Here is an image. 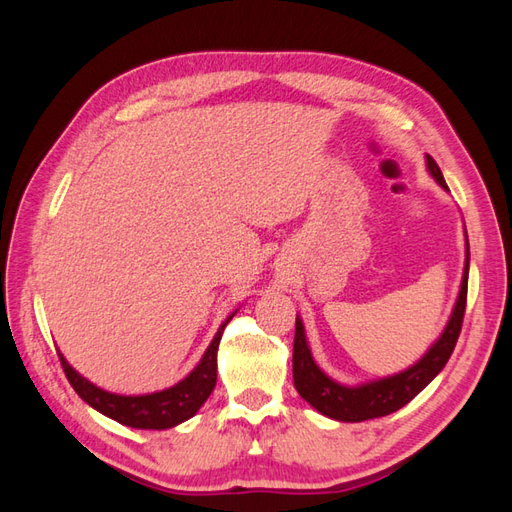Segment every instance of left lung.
Here are the masks:
<instances>
[{
    "instance_id": "left-lung-1",
    "label": "left lung",
    "mask_w": 512,
    "mask_h": 512,
    "mask_svg": "<svg viewBox=\"0 0 512 512\" xmlns=\"http://www.w3.org/2000/svg\"><path fill=\"white\" fill-rule=\"evenodd\" d=\"M427 168L431 177L436 179L442 188H446L442 170L431 156H427ZM468 269H470V245L466 237V267H463L459 297L444 333L438 337V342L425 352L421 361L414 363L406 371H401V374H395L389 378H380L359 386H344L331 380L316 365L312 352H309L303 322L297 316V329H294V348H292L294 389H297L307 404L316 408L320 414L344 423H361V421H369V418L386 416L399 408H404L408 401H412L433 378L440 374L446 361L451 359L461 333L463 314H466Z\"/></svg>"
}]
</instances>
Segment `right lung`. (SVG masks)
Here are the masks:
<instances>
[{"label": "right lung", "instance_id": "1", "mask_svg": "<svg viewBox=\"0 0 512 512\" xmlns=\"http://www.w3.org/2000/svg\"><path fill=\"white\" fill-rule=\"evenodd\" d=\"M230 314L226 322L215 333L213 342L205 350L203 359L194 367L190 376H185L179 384L170 386L166 391L151 395H115L98 389L96 384L85 380L79 371H74L70 363L59 352L61 367L72 389L94 410L102 412L113 421L128 425L134 429H168L192 418L198 408L205 404L211 395L215 380H218V346L224 333V327L232 320Z\"/></svg>", "mask_w": 512, "mask_h": 512}]
</instances>
